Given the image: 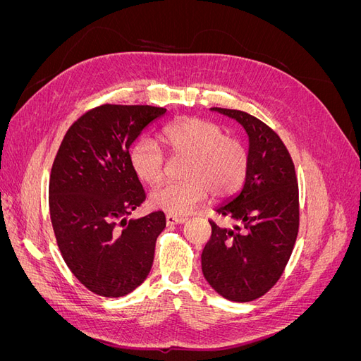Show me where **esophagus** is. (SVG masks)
Returning a JSON list of instances; mask_svg holds the SVG:
<instances>
[{
	"instance_id": "1",
	"label": "esophagus",
	"mask_w": 361,
	"mask_h": 361,
	"mask_svg": "<svg viewBox=\"0 0 361 361\" xmlns=\"http://www.w3.org/2000/svg\"><path fill=\"white\" fill-rule=\"evenodd\" d=\"M166 221H167V226H174V224H182V223H185V221H187V218L167 214V215H166Z\"/></svg>"
}]
</instances>
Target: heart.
Instances as JSON below:
<instances>
[{"instance_id": "b5f03b06", "label": "heart", "mask_w": 361, "mask_h": 361, "mask_svg": "<svg viewBox=\"0 0 361 361\" xmlns=\"http://www.w3.org/2000/svg\"><path fill=\"white\" fill-rule=\"evenodd\" d=\"M170 154L187 158L183 182H170L150 194V204L170 215H185L207 194L224 199L235 194L247 178L250 155L241 140L227 137L223 126L199 117L180 118L162 130ZM130 167L140 180L159 183L166 176L167 159L157 141L141 138L130 149Z\"/></svg>"}]
</instances>
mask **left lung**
I'll return each instance as SVG.
<instances>
[{
    "label": "left lung",
    "mask_w": 361,
    "mask_h": 361,
    "mask_svg": "<svg viewBox=\"0 0 361 361\" xmlns=\"http://www.w3.org/2000/svg\"><path fill=\"white\" fill-rule=\"evenodd\" d=\"M211 110L244 126L250 164L243 190L216 207L239 224L226 228L209 221L202 271L221 297L247 302L265 295L286 268L300 226L298 183L286 146L268 125L239 110Z\"/></svg>",
    "instance_id": "1"
}]
</instances>
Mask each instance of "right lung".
Wrapping results in <instances>:
<instances>
[{"label": "right lung", "instance_id": "obj_1", "mask_svg": "<svg viewBox=\"0 0 361 361\" xmlns=\"http://www.w3.org/2000/svg\"><path fill=\"white\" fill-rule=\"evenodd\" d=\"M166 108L105 104L68 129L49 178V214L60 253L82 285L118 298L137 289L154 264L166 215L126 216L146 194L129 147Z\"/></svg>", "mask_w": 361, "mask_h": 361}]
</instances>
